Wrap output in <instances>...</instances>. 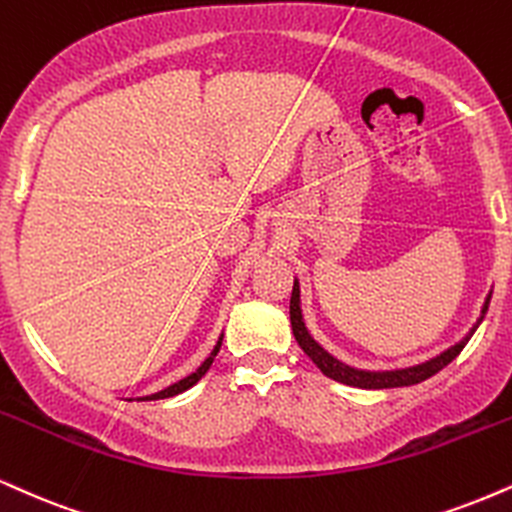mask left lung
Listing matches in <instances>:
<instances>
[{
	"instance_id": "left-lung-1",
	"label": "left lung",
	"mask_w": 512,
	"mask_h": 512,
	"mask_svg": "<svg viewBox=\"0 0 512 512\" xmlns=\"http://www.w3.org/2000/svg\"><path fill=\"white\" fill-rule=\"evenodd\" d=\"M489 303H491V295L486 298L482 315H486V310H489ZM482 319H479V322H482ZM479 322L474 324V329H477ZM291 326H293V336H295V341H298V346L305 350V355L310 357V360L315 362L319 369H322V374H326V377L334 379V381H341V384H346V386H357V389H398V386L420 384V381L434 377L439 369H443L448 362L455 360V357L460 355V350L465 348V343L470 341V336L474 334V329H472L470 334L463 338V341L455 343V346L448 348L446 353L436 355L434 360L424 362V365L408 367V369H393V372H362V369H353V367L343 365V362H338L336 357H331L324 348H319L317 343L312 341V336L307 334V329L303 324V315H300L298 281L293 283V293H291Z\"/></svg>"
}]
</instances>
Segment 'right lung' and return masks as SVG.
Returning <instances> with one entry per match:
<instances>
[{
	"label": "right lung",
	"instance_id": "right-lung-1",
	"mask_svg": "<svg viewBox=\"0 0 512 512\" xmlns=\"http://www.w3.org/2000/svg\"><path fill=\"white\" fill-rule=\"evenodd\" d=\"M219 348H221V341L217 343V348L212 350V355L207 357L205 362H202L200 367L195 369L193 374H190V377H186V379H181V381H176V384H171L169 389H164V391H159V393H152V396H147V398H140V400H159V398H169V396H176V393H181V391H186V389H190V386L193 384H197V381H200L202 377H205L207 374V369L212 367V362H214V357H217V353H219Z\"/></svg>",
	"mask_w": 512,
	"mask_h": 512
}]
</instances>
